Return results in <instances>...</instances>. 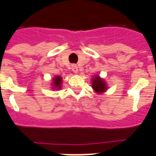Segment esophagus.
<instances>
[{
    "mask_svg": "<svg viewBox=\"0 0 156 156\" xmlns=\"http://www.w3.org/2000/svg\"><path fill=\"white\" fill-rule=\"evenodd\" d=\"M72 70H73V72H74V73H78V66H76V65H73V66H72Z\"/></svg>",
    "mask_w": 156,
    "mask_h": 156,
    "instance_id": "34e87169",
    "label": "esophagus"
}]
</instances>
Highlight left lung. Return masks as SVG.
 I'll list each match as a JSON object with an SVG mask.
<instances>
[{"mask_svg":"<svg viewBox=\"0 0 156 156\" xmlns=\"http://www.w3.org/2000/svg\"><path fill=\"white\" fill-rule=\"evenodd\" d=\"M92 87L93 89L97 91V92H104V90H106V85L104 83V81L100 78V77H95L92 80Z\"/></svg>","mask_w":156,"mask_h":156,"instance_id":"8db88e82","label":"left lung"}]
</instances>
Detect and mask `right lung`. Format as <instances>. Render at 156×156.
I'll use <instances>...</instances> for the list:
<instances>
[{
  "mask_svg": "<svg viewBox=\"0 0 156 156\" xmlns=\"http://www.w3.org/2000/svg\"><path fill=\"white\" fill-rule=\"evenodd\" d=\"M61 77H59V76H56V78H54L53 79V83H54V86L56 87H57L59 89V88L61 87Z\"/></svg>",
  "mask_w": 156,
  "mask_h": 156,
  "instance_id": "add662e5",
  "label": "right lung"
}]
</instances>
